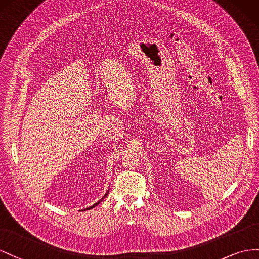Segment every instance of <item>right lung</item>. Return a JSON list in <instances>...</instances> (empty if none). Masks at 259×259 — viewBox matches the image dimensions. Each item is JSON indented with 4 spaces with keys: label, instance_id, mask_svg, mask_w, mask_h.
Instances as JSON below:
<instances>
[{
    "label": "right lung",
    "instance_id": "1",
    "mask_svg": "<svg viewBox=\"0 0 259 259\" xmlns=\"http://www.w3.org/2000/svg\"><path fill=\"white\" fill-rule=\"evenodd\" d=\"M108 192H109V191H107V193H106V194H105V195H104V196H103V198H105V197H106V196H107V194H108ZM103 198H102V199H103ZM102 199H101V201H102ZM101 201H99V202H98V203H95V204H94V205H93V206H90V207H89V208H85V210H88V209H91V208H93V207H95V206H97V205H98V204H100V202H101Z\"/></svg>",
    "mask_w": 259,
    "mask_h": 259
}]
</instances>
